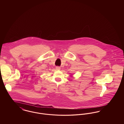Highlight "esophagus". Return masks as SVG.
<instances>
[{"label":"esophagus","instance_id":"1","mask_svg":"<svg viewBox=\"0 0 124 124\" xmlns=\"http://www.w3.org/2000/svg\"><path fill=\"white\" fill-rule=\"evenodd\" d=\"M60 67L59 66H57L56 67V69H57V70H60Z\"/></svg>","mask_w":124,"mask_h":124}]
</instances>
